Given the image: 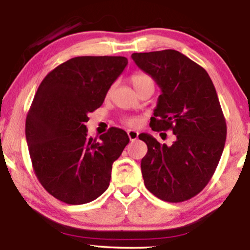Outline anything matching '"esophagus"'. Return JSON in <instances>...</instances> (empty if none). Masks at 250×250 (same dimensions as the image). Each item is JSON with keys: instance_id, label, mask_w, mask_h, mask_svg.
Here are the masks:
<instances>
[{"instance_id": "esophagus-1", "label": "esophagus", "mask_w": 250, "mask_h": 250, "mask_svg": "<svg viewBox=\"0 0 250 250\" xmlns=\"http://www.w3.org/2000/svg\"><path fill=\"white\" fill-rule=\"evenodd\" d=\"M127 135H128V138H129V140H131V141H135V140L138 139V136H139V132L133 131V129H128Z\"/></svg>"}]
</instances>
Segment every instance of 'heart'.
Here are the masks:
<instances>
[{
    "instance_id": "1",
    "label": "heart",
    "mask_w": 250,
    "mask_h": 250,
    "mask_svg": "<svg viewBox=\"0 0 250 250\" xmlns=\"http://www.w3.org/2000/svg\"><path fill=\"white\" fill-rule=\"evenodd\" d=\"M131 81H132V84H133V86H134L135 90H139L140 87L145 86V85H148V84H152L153 85V82L151 80V77H150L149 75L145 74V73H136V74H134L132 76ZM110 92H111V88L108 91V95L110 94ZM125 123L127 125H129V126H138L140 122H139L138 118L132 117V118L126 119Z\"/></svg>"
}]
</instances>
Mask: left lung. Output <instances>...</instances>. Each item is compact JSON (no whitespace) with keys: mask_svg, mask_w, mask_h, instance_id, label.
<instances>
[{"mask_svg":"<svg viewBox=\"0 0 250 250\" xmlns=\"http://www.w3.org/2000/svg\"><path fill=\"white\" fill-rule=\"evenodd\" d=\"M140 69L162 90L152 131H172V146L142 133L148 152L141 160L145 186L157 198L181 203L200 192L216 169L227 139V123L209 75L175 50L133 53Z\"/></svg>","mask_w":250,"mask_h":250,"instance_id":"8db88e82","label":"left lung"}]
</instances>
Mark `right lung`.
I'll use <instances>...</instances> for the list:
<instances>
[{"instance_id": "obj_1", "label": "right lung", "mask_w": 250, "mask_h": 250, "mask_svg": "<svg viewBox=\"0 0 250 250\" xmlns=\"http://www.w3.org/2000/svg\"><path fill=\"white\" fill-rule=\"evenodd\" d=\"M125 57H76L40 84L26 118V140L35 175L50 194L69 205L90 203L108 189L112 164L129 139L111 127L88 138V114L101 107L127 64Z\"/></svg>"}]
</instances>
